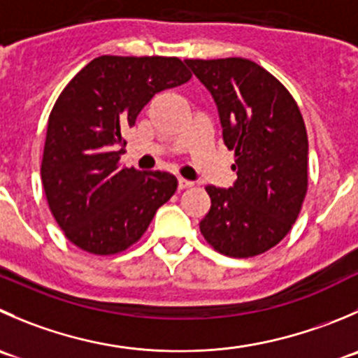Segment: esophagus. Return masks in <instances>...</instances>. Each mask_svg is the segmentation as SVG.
<instances>
[{
    "mask_svg": "<svg viewBox=\"0 0 358 358\" xmlns=\"http://www.w3.org/2000/svg\"><path fill=\"white\" fill-rule=\"evenodd\" d=\"M194 183L192 182H189V180H185V178H178V189L180 190H183V189H189V187H192Z\"/></svg>",
    "mask_w": 358,
    "mask_h": 358,
    "instance_id": "esophagus-1",
    "label": "esophagus"
}]
</instances>
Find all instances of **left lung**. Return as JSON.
Wrapping results in <instances>:
<instances>
[{"label": "left lung", "instance_id": "8db88e82", "mask_svg": "<svg viewBox=\"0 0 358 358\" xmlns=\"http://www.w3.org/2000/svg\"><path fill=\"white\" fill-rule=\"evenodd\" d=\"M185 62L217 103L238 175L231 189L206 187L211 206L199 222L201 234L227 257L260 255L289 234L308 192L301 110L276 76L248 59Z\"/></svg>", "mask_w": 358, "mask_h": 358}]
</instances>
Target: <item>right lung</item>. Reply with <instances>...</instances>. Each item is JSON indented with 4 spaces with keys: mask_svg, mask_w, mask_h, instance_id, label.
Listing matches in <instances>:
<instances>
[{
    "mask_svg": "<svg viewBox=\"0 0 358 358\" xmlns=\"http://www.w3.org/2000/svg\"><path fill=\"white\" fill-rule=\"evenodd\" d=\"M190 76L178 57L101 55L62 89L48 115L41 183L55 222L80 250L124 252L175 194V176L122 168L120 155L141 108Z\"/></svg>",
    "mask_w": 358,
    "mask_h": 358,
    "instance_id": "right-lung-1",
    "label": "right lung"
}]
</instances>
